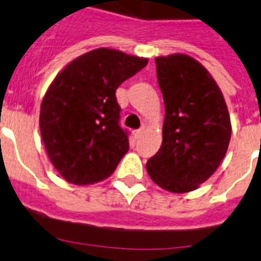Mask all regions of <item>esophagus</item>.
<instances>
[{"label": "esophagus", "instance_id": "esophagus-1", "mask_svg": "<svg viewBox=\"0 0 261 261\" xmlns=\"http://www.w3.org/2000/svg\"><path fill=\"white\" fill-rule=\"evenodd\" d=\"M142 133H144V130H142V129H138V130H135V132H133V135H135L136 138H140L142 136Z\"/></svg>", "mask_w": 261, "mask_h": 261}]
</instances>
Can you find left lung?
<instances>
[{
	"instance_id": "1",
	"label": "left lung",
	"mask_w": 261,
	"mask_h": 261,
	"mask_svg": "<svg viewBox=\"0 0 261 261\" xmlns=\"http://www.w3.org/2000/svg\"><path fill=\"white\" fill-rule=\"evenodd\" d=\"M165 102L162 145L146 163L151 180L172 193L197 190L225 158L231 121L222 91L193 57L174 53L155 59Z\"/></svg>"
}]
</instances>
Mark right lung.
<instances>
[{
    "label": "right lung",
    "instance_id": "right-lung-1",
    "mask_svg": "<svg viewBox=\"0 0 261 261\" xmlns=\"http://www.w3.org/2000/svg\"><path fill=\"white\" fill-rule=\"evenodd\" d=\"M149 60L96 48L70 61L41 100L39 126L48 158L66 181L99 183L129 150L116 90Z\"/></svg>",
    "mask_w": 261,
    "mask_h": 261
}]
</instances>
